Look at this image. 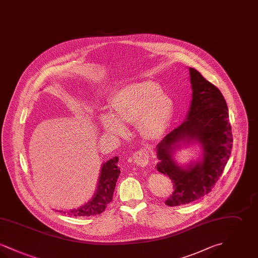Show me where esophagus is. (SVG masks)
Instances as JSON below:
<instances>
[{"label":"esophagus","instance_id":"1","mask_svg":"<svg viewBox=\"0 0 258 258\" xmlns=\"http://www.w3.org/2000/svg\"><path fill=\"white\" fill-rule=\"evenodd\" d=\"M134 160L135 163L141 167L146 166L149 162V154L146 150H139L134 154Z\"/></svg>","mask_w":258,"mask_h":258}]
</instances>
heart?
<instances>
[{
    "instance_id": "1",
    "label": "heart",
    "mask_w": 258,
    "mask_h": 258,
    "mask_svg": "<svg viewBox=\"0 0 258 258\" xmlns=\"http://www.w3.org/2000/svg\"><path fill=\"white\" fill-rule=\"evenodd\" d=\"M111 114L99 116L104 133L123 137L127 124H136L138 134L144 139H160L171 123L174 103L157 83L143 81L120 89L109 101Z\"/></svg>"
}]
</instances>
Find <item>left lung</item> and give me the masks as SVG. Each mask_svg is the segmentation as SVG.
Masks as SVG:
<instances>
[{
	"mask_svg": "<svg viewBox=\"0 0 258 258\" xmlns=\"http://www.w3.org/2000/svg\"><path fill=\"white\" fill-rule=\"evenodd\" d=\"M192 98L184 122L157 146V170L167 175L174 185L168 206H180L205 197L218 182L232 149L228 108L221 91L197 70L189 68ZM199 144L200 161L179 166L172 156L180 147Z\"/></svg>",
	"mask_w": 258,
	"mask_h": 258,
	"instance_id": "obj_1",
	"label": "left lung"
}]
</instances>
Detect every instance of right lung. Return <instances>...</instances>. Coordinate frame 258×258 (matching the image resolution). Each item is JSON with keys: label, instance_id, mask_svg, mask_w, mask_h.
Segmentation results:
<instances>
[{"label": "right lung", "instance_id": "obj_1", "mask_svg": "<svg viewBox=\"0 0 258 258\" xmlns=\"http://www.w3.org/2000/svg\"><path fill=\"white\" fill-rule=\"evenodd\" d=\"M118 157L107 160L102 163L99 173L97 189L85 205L74 209L68 212L70 216L74 217H89L101 214L106 206L112 201L117 179L120 175V168L118 167ZM58 211V210H57ZM62 212V211H61ZM66 214V212H63Z\"/></svg>", "mask_w": 258, "mask_h": 258}]
</instances>
